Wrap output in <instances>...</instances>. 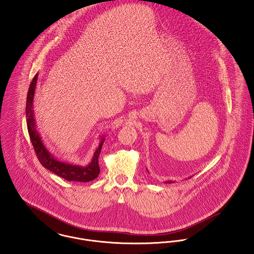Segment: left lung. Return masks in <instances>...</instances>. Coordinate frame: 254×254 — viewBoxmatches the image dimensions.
I'll use <instances>...</instances> for the list:
<instances>
[{
	"instance_id": "left-lung-1",
	"label": "left lung",
	"mask_w": 254,
	"mask_h": 254,
	"mask_svg": "<svg viewBox=\"0 0 254 254\" xmlns=\"http://www.w3.org/2000/svg\"><path fill=\"white\" fill-rule=\"evenodd\" d=\"M148 171V170H147ZM190 179V178H189ZM164 183H173V181L172 180H169V181H165Z\"/></svg>"
}]
</instances>
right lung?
<instances>
[{
  "label": "right lung",
  "mask_w": 254,
  "mask_h": 254,
  "mask_svg": "<svg viewBox=\"0 0 254 254\" xmlns=\"http://www.w3.org/2000/svg\"><path fill=\"white\" fill-rule=\"evenodd\" d=\"M38 74L34 75L32 81L30 83L28 97H27V105H26V116H27V127L30 135V141L34 148V151L38 157L39 162L47 170L53 172L60 178L66 179L68 181H77V182H89L98 178L100 174L99 167V155L101 153L103 144L105 142V135H102L101 142L99 147L95 150L93 158L89 164L86 166L73 164L68 161H63L57 158L54 154L50 152L47 149L43 140L39 134L34 118L33 111V97L34 91L36 87Z\"/></svg>",
  "instance_id": "obj_1"
}]
</instances>
